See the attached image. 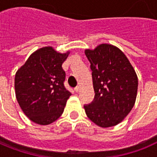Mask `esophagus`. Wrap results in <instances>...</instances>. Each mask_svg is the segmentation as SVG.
Returning a JSON list of instances; mask_svg holds the SVG:
<instances>
[{
  "label": "esophagus",
  "mask_w": 157,
  "mask_h": 157,
  "mask_svg": "<svg viewBox=\"0 0 157 157\" xmlns=\"http://www.w3.org/2000/svg\"><path fill=\"white\" fill-rule=\"evenodd\" d=\"M79 90H80V87L78 86H76L75 88V91L76 93L79 92Z\"/></svg>",
  "instance_id": "esophagus-1"
}]
</instances>
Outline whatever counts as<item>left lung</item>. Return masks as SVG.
Wrapping results in <instances>:
<instances>
[{"label": "left lung", "mask_w": 157, "mask_h": 157, "mask_svg": "<svg viewBox=\"0 0 157 157\" xmlns=\"http://www.w3.org/2000/svg\"><path fill=\"white\" fill-rule=\"evenodd\" d=\"M85 54L90 63L94 101L84 105L86 116L101 127L121 123L135 103L138 77L130 61L120 48L101 44Z\"/></svg>", "instance_id": "left-lung-1"}]
</instances>
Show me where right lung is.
<instances>
[{
    "instance_id": "add662e5",
    "label": "right lung",
    "mask_w": 157,
    "mask_h": 157,
    "mask_svg": "<svg viewBox=\"0 0 157 157\" xmlns=\"http://www.w3.org/2000/svg\"><path fill=\"white\" fill-rule=\"evenodd\" d=\"M68 54L44 47L32 53L16 72V99L24 114L34 123L48 125L63 112L71 95L64 86L66 74L62 67Z\"/></svg>"
}]
</instances>
